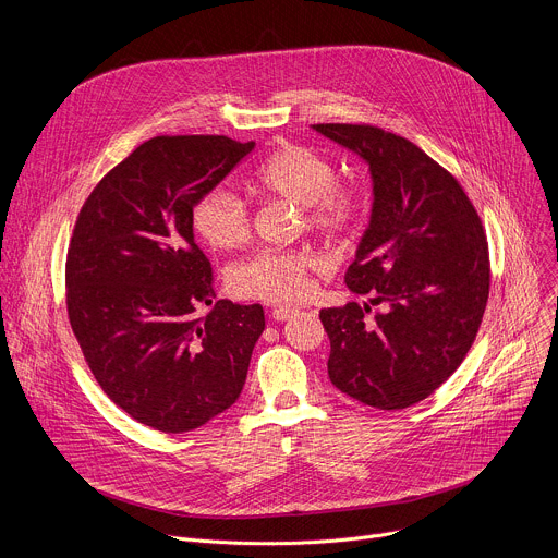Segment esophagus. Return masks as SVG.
Here are the masks:
<instances>
[{
  "label": "esophagus",
  "instance_id": "obj_1",
  "mask_svg": "<svg viewBox=\"0 0 558 558\" xmlns=\"http://www.w3.org/2000/svg\"><path fill=\"white\" fill-rule=\"evenodd\" d=\"M298 308H293V306H274V311H271V317L274 320H278V323H284V320H289V317L295 313Z\"/></svg>",
  "mask_w": 558,
  "mask_h": 558
}]
</instances>
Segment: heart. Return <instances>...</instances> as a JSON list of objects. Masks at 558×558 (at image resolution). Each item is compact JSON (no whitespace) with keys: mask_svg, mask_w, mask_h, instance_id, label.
<instances>
[{"mask_svg":"<svg viewBox=\"0 0 558 558\" xmlns=\"http://www.w3.org/2000/svg\"><path fill=\"white\" fill-rule=\"evenodd\" d=\"M336 179L325 156L295 143L278 147L254 174L258 190L302 205L306 227L327 235L351 231L362 216L360 194ZM192 225L216 250L243 247L252 233L247 203L222 187L194 203ZM315 265V256L304 250H260L233 267L231 287L238 295L265 302L298 300L306 293V274Z\"/></svg>","mask_w":558,"mask_h":558,"instance_id":"b5f03b06","label":"heart"}]
</instances>
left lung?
<instances>
[{
  "mask_svg": "<svg viewBox=\"0 0 558 558\" xmlns=\"http://www.w3.org/2000/svg\"><path fill=\"white\" fill-rule=\"evenodd\" d=\"M313 130L360 154L373 179L371 222L344 276L353 293L373 298L320 311L329 377L366 407L409 409L457 371L482 327L490 293L482 218L409 138L366 123Z\"/></svg>",
  "mask_w": 558,
  "mask_h": 558,
  "instance_id": "left-lung-1",
  "label": "left lung"
}]
</instances>
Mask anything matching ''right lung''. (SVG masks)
Here are the masks:
<instances>
[{
  "mask_svg": "<svg viewBox=\"0 0 558 558\" xmlns=\"http://www.w3.org/2000/svg\"><path fill=\"white\" fill-rule=\"evenodd\" d=\"M218 134L154 136L90 192L65 258L72 333L110 400L161 433L201 428L241 395L260 304H214L194 203L254 149ZM213 311L201 314L199 308Z\"/></svg>",
  "mask_w": 558,
  "mask_h": 558,
  "instance_id": "obj_1",
  "label": "right lung"
}]
</instances>
